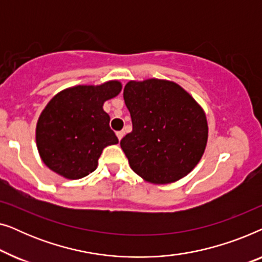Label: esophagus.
<instances>
[{"label":"esophagus","mask_w":262,"mask_h":262,"mask_svg":"<svg viewBox=\"0 0 262 262\" xmlns=\"http://www.w3.org/2000/svg\"><path fill=\"white\" fill-rule=\"evenodd\" d=\"M124 134H125V132H124L123 130H121V131H117V137H118V139H119V141H120L121 138L124 137Z\"/></svg>","instance_id":"1"}]
</instances>
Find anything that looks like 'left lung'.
I'll list each match as a JSON object with an SVG mask.
<instances>
[{"mask_svg":"<svg viewBox=\"0 0 262 262\" xmlns=\"http://www.w3.org/2000/svg\"><path fill=\"white\" fill-rule=\"evenodd\" d=\"M132 131L120 141L132 170L155 184L187 175L202 159L207 123L195 100L174 82L130 81L124 88Z\"/></svg>","mask_w":262,"mask_h":262,"instance_id":"left-lung-1","label":"left lung"}]
</instances>
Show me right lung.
<instances>
[{"instance_id": "obj_1", "label": "right lung", "mask_w": 262, "mask_h": 262, "mask_svg": "<svg viewBox=\"0 0 262 262\" xmlns=\"http://www.w3.org/2000/svg\"><path fill=\"white\" fill-rule=\"evenodd\" d=\"M120 91L118 81L77 85L48 103L37 124V146L50 169L74 180L96 169L103 148L118 143L102 105Z\"/></svg>"}]
</instances>
